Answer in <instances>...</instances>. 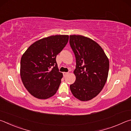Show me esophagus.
Masks as SVG:
<instances>
[{"mask_svg":"<svg viewBox=\"0 0 131 131\" xmlns=\"http://www.w3.org/2000/svg\"><path fill=\"white\" fill-rule=\"evenodd\" d=\"M67 74H68V72H63V75H64V77H66V75H67Z\"/></svg>","mask_w":131,"mask_h":131,"instance_id":"esophagus-1","label":"esophagus"}]
</instances>
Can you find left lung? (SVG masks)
Instances as JSON below:
<instances>
[{"mask_svg": "<svg viewBox=\"0 0 131 131\" xmlns=\"http://www.w3.org/2000/svg\"><path fill=\"white\" fill-rule=\"evenodd\" d=\"M70 45L76 59V80L70 86L72 94L86 101L102 90L108 76L109 61L104 50L91 39L80 35L70 36Z\"/></svg>", "mask_w": 131, "mask_h": 131, "instance_id": "1", "label": "left lung"}]
</instances>
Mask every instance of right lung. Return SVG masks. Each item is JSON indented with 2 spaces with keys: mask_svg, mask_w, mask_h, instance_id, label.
Instances as JSON below:
<instances>
[{
  "mask_svg": "<svg viewBox=\"0 0 131 131\" xmlns=\"http://www.w3.org/2000/svg\"><path fill=\"white\" fill-rule=\"evenodd\" d=\"M67 35H56L36 41L20 60V77L29 92L39 99L54 95L61 83L56 58L68 41Z\"/></svg>",
  "mask_w": 131,
  "mask_h": 131,
  "instance_id": "1",
  "label": "right lung"
}]
</instances>
